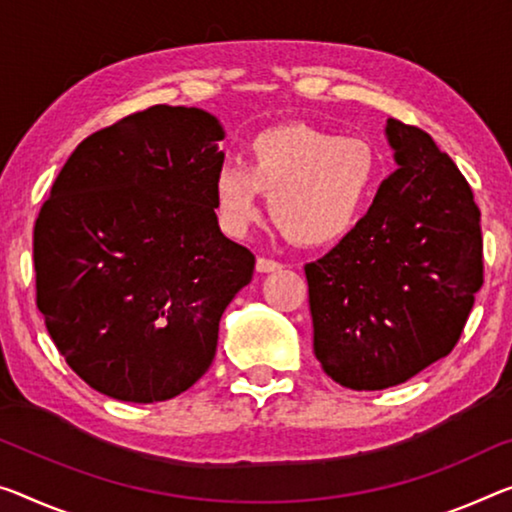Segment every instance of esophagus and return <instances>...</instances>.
Returning a JSON list of instances; mask_svg holds the SVG:
<instances>
[{
  "mask_svg": "<svg viewBox=\"0 0 512 512\" xmlns=\"http://www.w3.org/2000/svg\"><path fill=\"white\" fill-rule=\"evenodd\" d=\"M281 267H283V263L274 261V258H265V256L256 258V270L258 272H279Z\"/></svg>",
  "mask_w": 512,
  "mask_h": 512,
  "instance_id": "esophagus-1",
  "label": "esophagus"
}]
</instances>
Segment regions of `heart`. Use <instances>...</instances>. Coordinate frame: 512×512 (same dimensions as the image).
<instances>
[{"label": "heart", "mask_w": 512, "mask_h": 512, "mask_svg": "<svg viewBox=\"0 0 512 512\" xmlns=\"http://www.w3.org/2000/svg\"><path fill=\"white\" fill-rule=\"evenodd\" d=\"M377 157L359 137L281 125L249 141L247 169L226 162L212 180L217 219L245 235L261 215V192L279 229L297 245H327L355 229L371 201Z\"/></svg>", "instance_id": "1"}]
</instances>
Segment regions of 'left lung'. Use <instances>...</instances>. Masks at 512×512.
I'll use <instances>...</instances> for the list:
<instances>
[{"label": "left lung", "mask_w": 512, "mask_h": 512, "mask_svg": "<svg viewBox=\"0 0 512 512\" xmlns=\"http://www.w3.org/2000/svg\"><path fill=\"white\" fill-rule=\"evenodd\" d=\"M398 169L338 245L304 265L313 352L334 382L377 391L455 348L483 286L481 210L455 162L387 121Z\"/></svg>", "instance_id": "left-lung-1"}]
</instances>
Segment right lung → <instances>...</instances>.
Returning <instances> with one entry per match:
<instances>
[{
  "label": "right lung",
  "mask_w": 512,
  "mask_h": 512,
  "mask_svg": "<svg viewBox=\"0 0 512 512\" xmlns=\"http://www.w3.org/2000/svg\"><path fill=\"white\" fill-rule=\"evenodd\" d=\"M215 116L155 105L86 137L34 226L36 304L66 364L109 398L192 387L256 258L219 231Z\"/></svg>",
  "instance_id": "add662e5"
}]
</instances>
